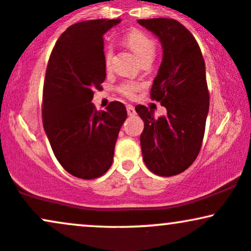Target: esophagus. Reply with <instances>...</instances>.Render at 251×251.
I'll return each mask as SVG.
<instances>
[{
    "label": "esophagus",
    "instance_id": "esophagus-1",
    "mask_svg": "<svg viewBox=\"0 0 251 251\" xmlns=\"http://www.w3.org/2000/svg\"><path fill=\"white\" fill-rule=\"evenodd\" d=\"M126 109H127L128 116H134L135 114V109L132 105H126Z\"/></svg>",
    "mask_w": 251,
    "mask_h": 251
}]
</instances>
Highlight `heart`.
<instances>
[{
    "mask_svg": "<svg viewBox=\"0 0 251 251\" xmlns=\"http://www.w3.org/2000/svg\"><path fill=\"white\" fill-rule=\"evenodd\" d=\"M124 42L126 43L129 50L135 53V55L139 57L142 62L149 59L152 60L155 53V47H157L153 37L138 29L128 31L124 36ZM112 61H113V48L108 45L103 50V63H105L106 70L111 68ZM142 88L143 85L140 82L126 81L118 86V92L127 99H133L137 92H139Z\"/></svg>",
    "mask_w": 251,
    "mask_h": 251,
    "instance_id": "1",
    "label": "heart"
}]
</instances>
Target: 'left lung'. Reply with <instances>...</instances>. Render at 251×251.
<instances>
[{
    "label": "left lung",
    "mask_w": 251,
    "mask_h": 251,
    "mask_svg": "<svg viewBox=\"0 0 251 251\" xmlns=\"http://www.w3.org/2000/svg\"><path fill=\"white\" fill-rule=\"evenodd\" d=\"M159 37L163 61L151 88L168 116L154 118L146 106L135 111L144 122L140 134L143 159L154 175H179L200 153L209 112L205 62L195 36L174 19L138 20Z\"/></svg>",
    "instance_id": "8db88e82"
}]
</instances>
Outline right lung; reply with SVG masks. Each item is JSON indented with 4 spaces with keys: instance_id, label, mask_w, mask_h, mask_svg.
I'll use <instances>...</instances> for the list:
<instances>
[{
    "instance_id": "add662e5",
    "label": "right lung",
    "mask_w": 251,
    "mask_h": 251,
    "mask_svg": "<svg viewBox=\"0 0 251 251\" xmlns=\"http://www.w3.org/2000/svg\"><path fill=\"white\" fill-rule=\"evenodd\" d=\"M120 20H89L72 25L60 35L46 70L42 123L57 162L68 174L94 179L113 162L125 106L112 101L106 111L92 103L106 77L103 34Z\"/></svg>"
}]
</instances>
